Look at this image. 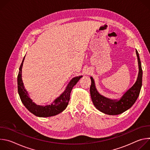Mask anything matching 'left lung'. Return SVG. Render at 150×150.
I'll return each instance as SVG.
<instances>
[{"mask_svg":"<svg viewBox=\"0 0 150 150\" xmlns=\"http://www.w3.org/2000/svg\"><path fill=\"white\" fill-rule=\"evenodd\" d=\"M136 53L139 65V73L137 81L133 86L127 90L119 99H110L100 94L96 88L94 79L93 77H90L91 81L90 86L91 100L96 108L99 111L109 115H119L130 109L137 101L142 87V69L137 50H136Z\"/></svg>","mask_w":150,"mask_h":150,"instance_id":"1","label":"left lung"}]
</instances>
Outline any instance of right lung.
<instances>
[{
    "mask_svg": "<svg viewBox=\"0 0 150 150\" xmlns=\"http://www.w3.org/2000/svg\"><path fill=\"white\" fill-rule=\"evenodd\" d=\"M25 57H24L22 63L19 69L18 75V91L21 100L25 108L33 115L38 117H46L57 115L65 110L68 105L70 99L71 92L74 85L76 84L78 81L82 76H76L72 78L68 84L66 89L56 98L53 102L49 105H40L36 104L33 101V100L30 97L29 94L25 88L22 79V68Z\"/></svg>",
    "mask_w": 150,
    "mask_h": 150,
    "instance_id": "1",
    "label": "right lung"
}]
</instances>
